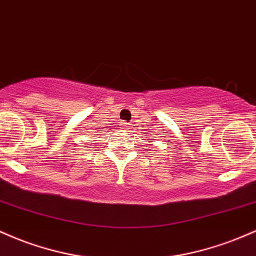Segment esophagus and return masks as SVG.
Listing matches in <instances>:
<instances>
[{"instance_id": "esophagus-1", "label": "esophagus", "mask_w": 256, "mask_h": 256, "mask_svg": "<svg viewBox=\"0 0 256 256\" xmlns=\"http://www.w3.org/2000/svg\"><path fill=\"white\" fill-rule=\"evenodd\" d=\"M128 127H129V126H128L127 122H122V129H126V130H127Z\"/></svg>"}]
</instances>
